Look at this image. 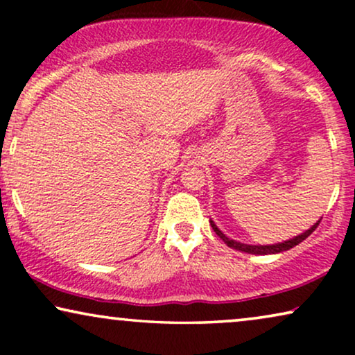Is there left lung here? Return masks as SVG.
<instances>
[{"mask_svg":"<svg viewBox=\"0 0 355 355\" xmlns=\"http://www.w3.org/2000/svg\"><path fill=\"white\" fill-rule=\"evenodd\" d=\"M320 221H322V218L315 223L313 226H310L307 231L300 232L299 236H294L291 237L288 241H283V242H276V244H268V245H250V244H242L239 241H234L231 239V237H227L225 232H223L220 227L215 225V221L210 220V225L213 227V231L216 232L218 236H220V239H223V242L227 247H231V249H236V250H241V252H247V254H254V255H271V254H279V252H284V250H289L293 249V247L299 245L300 242L304 239H307V237L312 234V232L317 230V226L320 225Z\"/></svg>","mask_w":355,"mask_h":355,"instance_id":"8db88e82","label":"left lung"}]
</instances>
